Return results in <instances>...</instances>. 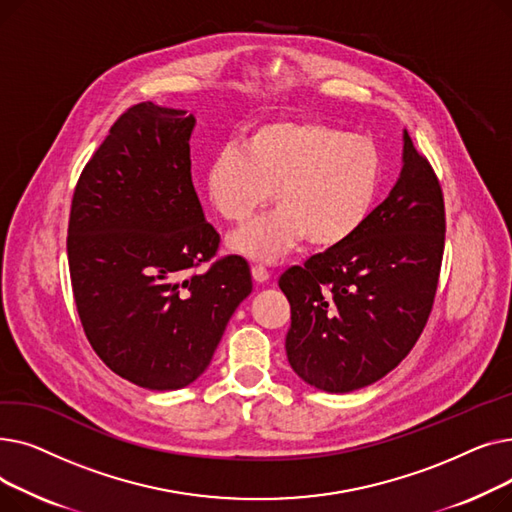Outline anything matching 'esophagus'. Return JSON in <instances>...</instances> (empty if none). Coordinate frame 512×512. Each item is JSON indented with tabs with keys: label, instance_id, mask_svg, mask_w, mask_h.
Returning <instances> with one entry per match:
<instances>
[{
	"label": "esophagus",
	"instance_id": "esophagus-1",
	"mask_svg": "<svg viewBox=\"0 0 512 512\" xmlns=\"http://www.w3.org/2000/svg\"><path fill=\"white\" fill-rule=\"evenodd\" d=\"M251 274H253V280L259 282V284L270 280V272H267V267H263V265H253L251 267Z\"/></svg>",
	"mask_w": 512,
	"mask_h": 512
}]
</instances>
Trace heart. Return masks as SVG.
Listing matches in <instances>:
<instances>
[{
    "label": "heart",
    "instance_id": "obj_1",
    "mask_svg": "<svg viewBox=\"0 0 512 512\" xmlns=\"http://www.w3.org/2000/svg\"><path fill=\"white\" fill-rule=\"evenodd\" d=\"M382 153L371 139L317 120L278 118L228 143L205 168L209 205L226 222H245L272 197L278 205L234 230L230 253L278 263L307 242L334 249L351 240L378 201Z\"/></svg>",
    "mask_w": 512,
    "mask_h": 512
}]
</instances>
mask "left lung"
Segmentation results:
<instances>
[{
    "label": "left lung",
    "instance_id": "8db88e82",
    "mask_svg": "<svg viewBox=\"0 0 512 512\" xmlns=\"http://www.w3.org/2000/svg\"><path fill=\"white\" fill-rule=\"evenodd\" d=\"M440 182L402 132V170L388 199L344 245L290 267L286 357L330 394L382 380L409 355L432 311L444 253Z\"/></svg>",
    "mask_w": 512,
    "mask_h": 512
}]
</instances>
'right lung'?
<instances>
[{"label":"right lung","instance_id":"obj_1","mask_svg":"<svg viewBox=\"0 0 512 512\" xmlns=\"http://www.w3.org/2000/svg\"><path fill=\"white\" fill-rule=\"evenodd\" d=\"M195 124L184 110L132 105L80 174L70 209V278L93 351L157 392L201 378L253 290L242 257L191 276L220 245L193 186Z\"/></svg>","mask_w":512,"mask_h":512}]
</instances>
